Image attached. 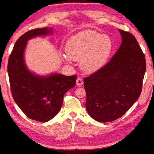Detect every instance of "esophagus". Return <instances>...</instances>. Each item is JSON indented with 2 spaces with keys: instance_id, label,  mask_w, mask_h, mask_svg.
I'll use <instances>...</instances> for the list:
<instances>
[{
  "instance_id": "34e87169",
  "label": "esophagus",
  "mask_w": 154,
  "mask_h": 154,
  "mask_svg": "<svg viewBox=\"0 0 154 154\" xmlns=\"http://www.w3.org/2000/svg\"><path fill=\"white\" fill-rule=\"evenodd\" d=\"M83 84V82L82 77H78L77 79V85L79 87L82 86Z\"/></svg>"
}]
</instances>
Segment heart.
Masks as SVG:
<instances>
[{"label":"heart","instance_id":"b5f03b06","mask_svg":"<svg viewBox=\"0 0 154 154\" xmlns=\"http://www.w3.org/2000/svg\"><path fill=\"white\" fill-rule=\"evenodd\" d=\"M112 50L111 38L94 30L77 34L68 40L66 45L67 56L73 60H81L82 69L86 72L100 69L107 61ZM69 58L64 57V60L69 62Z\"/></svg>","mask_w":154,"mask_h":154}]
</instances>
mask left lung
I'll list each match as a JSON object with an SVG mask.
<instances>
[{"instance_id":"obj_1","label":"left lung","mask_w":154,"mask_h":154,"mask_svg":"<svg viewBox=\"0 0 154 154\" xmlns=\"http://www.w3.org/2000/svg\"><path fill=\"white\" fill-rule=\"evenodd\" d=\"M122 42L111 60L85 77V107L100 122L116 120L124 115L140 95L146 71L145 56L136 38L119 30Z\"/></svg>"}]
</instances>
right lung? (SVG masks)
Wrapping results in <instances>:
<instances>
[{"mask_svg":"<svg viewBox=\"0 0 154 154\" xmlns=\"http://www.w3.org/2000/svg\"><path fill=\"white\" fill-rule=\"evenodd\" d=\"M51 32V28H43L31 30L22 35L15 43L7 66L15 102L28 118L41 122L50 120L58 114L64 94L75 87L77 79L76 75L36 76L26 66L24 51L27 40Z\"/></svg>","mask_w":154,"mask_h":154,"instance_id":"right-lung-1","label":"right lung"}]
</instances>
